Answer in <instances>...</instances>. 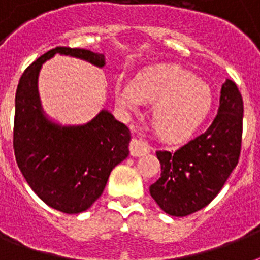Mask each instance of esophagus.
<instances>
[{"instance_id": "obj_1", "label": "esophagus", "mask_w": 260, "mask_h": 260, "mask_svg": "<svg viewBox=\"0 0 260 260\" xmlns=\"http://www.w3.org/2000/svg\"><path fill=\"white\" fill-rule=\"evenodd\" d=\"M148 146L140 139H134L129 144V151L132 156H143L148 152Z\"/></svg>"}]
</instances>
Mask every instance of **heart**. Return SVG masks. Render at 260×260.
Here are the masks:
<instances>
[{"label": "heart", "mask_w": 260, "mask_h": 260, "mask_svg": "<svg viewBox=\"0 0 260 260\" xmlns=\"http://www.w3.org/2000/svg\"><path fill=\"white\" fill-rule=\"evenodd\" d=\"M122 109L136 112L146 102H156L152 124L160 138L181 142L193 136L209 118L213 94L209 85L175 66H162L139 74L135 82L120 79L114 87Z\"/></svg>", "instance_id": "b5f03b06"}]
</instances>
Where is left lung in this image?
Listing matches in <instances>:
<instances>
[{"instance_id":"1","label":"left lung","mask_w":260,"mask_h":260,"mask_svg":"<svg viewBox=\"0 0 260 260\" xmlns=\"http://www.w3.org/2000/svg\"><path fill=\"white\" fill-rule=\"evenodd\" d=\"M242 134V94L236 83L226 79L217 116L205 134L175 152H156L162 173L150 186V194L160 209L183 217L210 204L238 165Z\"/></svg>"}]
</instances>
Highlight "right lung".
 <instances>
[{"label":"right lung","mask_w":260,"mask_h":260,"mask_svg":"<svg viewBox=\"0 0 260 260\" xmlns=\"http://www.w3.org/2000/svg\"><path fill=\"white\" fill-rule=\"evenodd\" d=\"M56 54L105 66L104 54L70 47H56L35 60L16 90L13 148L18 169L38 197L74 214L97 201L110 171L129 155L131 132L105 109L82 125H60L47 117L38 79L43 63Z\"/></svg>","instance_id":"obj_1"}]
</instances>
